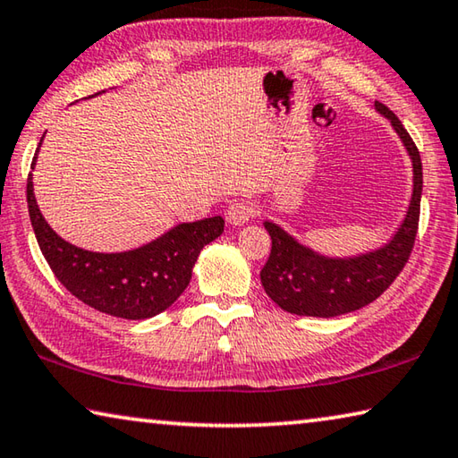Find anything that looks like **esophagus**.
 Masks as SVG:
<instances>
[{"label":"esophagus","instance_id":"obj_1","mask_svg":"<svg viewBox=\"0 0 458 458\" xmlns=\"http://www.w3.org/2000/svg\"><path fill=\"white\" fill-rule=\"evenodd\" d=\"M259 214V208L257 204H252V201L248 199H238V201H232V204L228 206L226 210V220L230 224H244L250 218H254V216Z\"/></svg>","mask_w":458,"mask_h":458}]
</instances>
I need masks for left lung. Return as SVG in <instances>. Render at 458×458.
Wrapping results in <instances>:
<instances>
[{"mask_svg":"<svg viewBox=\"0 0 458 458\" xmlns=\"http://www.w3.org/2000/svg\"><path fill=\"white\" fill-rule=\"evenodd\" d=\"M376 108L392 121L412 157L414 193L406 220L390 244L347 260L323 259L294 242L273 222H267L265 228L273 240V248L267 265L260 270V281L268 297L284 311L309 317H335L358 311L396 281L412 254L420 220V153L396 114L379 100H376Z\"/></svg>","mask_w":458,"mask_h":458,"instance_id":"1","label":"left lung"}]
</instances>
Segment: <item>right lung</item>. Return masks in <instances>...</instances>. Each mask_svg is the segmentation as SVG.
I'll return each mask as SVG.
<instances>
[{
	"label": "right lung",
	"mask_w": 458,
	"mask_h": 458,
	"mask_svg": "<svg viewBox=\"0 0 458 458\" xmlns=\"http://www.w3.org/2000/svg\"><path fill=\"white\" fill-rule=\"evenodd\" d=\"M26 196L38 246L60 284L84 305L121 319H147L165 311L190 284L201 248L224 232V218L214 216L180 224L137 250L89 252L68 244L46 224L34 198L32 174Z\"/></svg>",
	"instance_id": "1"
}]
</instances>
